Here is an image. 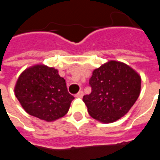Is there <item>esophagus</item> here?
<instances>
[{"mask_svg":"<svg viewBox=\"0 0 160 160\" xmlns=\"http://www.w3.org/2000/svg\"><path fill=\"white\" fill-rule=\"evenodd\" d=\"M84 96V92L83 91H80L77 94H75V97L76 98H82Z\"/></svg>","mask_w":160,"mask_h":160,"instance_id":"34e87169","label":"esophagus"}]
</instances>
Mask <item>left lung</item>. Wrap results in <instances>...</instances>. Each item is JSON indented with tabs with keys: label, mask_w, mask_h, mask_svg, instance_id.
I'll return each instance as SVG.
<instances>
[{
	"label": "left lung",
	"mask_w": 160,
	"mask_h": 160,
	"mask_svg": "<svg viewBox=\"0 0 160 160\" xmlns=\"http://www.w3.org/2000/svg\"><path fill=\"white\" fill-rule=\"evenodd\" d=\"M140 75L126 64L111 61L95 69L89 80L92 92L83 97L91 117L109 123L127 114L141 92Z\"/></svg>",
	"instance_id": "1"
}]
</instances>
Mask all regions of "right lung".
Returning <instances> with one entry per match:
<instances>
[{
	"instance_id": "add662e5",
	"label": "right lung",
	"mask_w": 160,
	"mask_h": 160,
	"mask_svg": "<svg viewBox=\"0 0 160 160\" xmlns=\"http://www.w3.org/2000/svg\"><path fill=\"white\" fill-rule=\"evenodd\" d=\"M14 92L28 114L47 122L65 116L74 98L58 71L44 65L25 70L18 79Z\"/></svg>"
}]
</instances>
